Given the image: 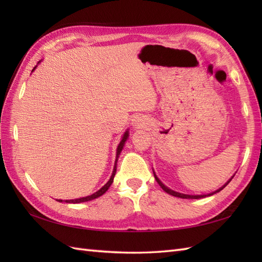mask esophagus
Wrapping results in <instances>:
<instances>
[{
    "mask_svg": "<svg viewBox=\"0 0 262 262\" xmlns=\"http://www.w3.org/2000/svg\"><path fill=\"white\" fill-rule=\"evenodd\" d=\"M136 122H137V121H135V122H134V124H135L134 126H138V124H136Z\"/></svg>",
    "mask_w": 262,
    "mask_h": 262,
    "instance_id": "34e87169",
    "label": "esophagus"
}]
</instances>
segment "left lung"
<instances>
[{
	"label": "left lung",
	"mask_w": 262,
	"mask_h": 262,
	"mask_svg": "<svg viewBox=\"0 0 262 262\" xmlns=\"http://www.w3.org/2000/svg\"><path fill=\"white\" fill-rule=\"evenodd\" d=\"M154 178H155V180L158 181V183L159 185L161 186V188L163 189V190L165 191V192H168L169 194H172V196H174V197H179V198H186V199H199V198H205V197H207V196H211V194H214V193H216V192H220L221 190H223V189L229 185L230 183V181L233 179V177L231 178V179L227 181L225 185L223 186V187H221L220 189H217L216 191H214V192H211V193H208V194H185V193H180V192H177V191H173V190H171V189H169L168 187L166 186H164L162 182H161V180L159 179V178L157 177V174L154 173Z\"/></svg>",
	"instance_id": "1"
}]
</instances>
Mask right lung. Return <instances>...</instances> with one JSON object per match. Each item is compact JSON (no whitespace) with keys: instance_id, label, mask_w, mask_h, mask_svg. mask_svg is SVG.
Wrapping results in <instances>:
<instances>
[{"instance_id":"1","label":"right lung","mask_w":262,"mask_h":262,"mask_svg":"<svg viewBox=\"0 0 262 262\" xmlns=\"http://www.w3.org/2000/svg\"><path fill=\"white\" fill-rule=\"evenodd\" d=\"M36 69V68H35ZM33 69V70H35ZM128 134H129V133H128V130H126V133L124 134V136H122V140L120 141V143H119V145H118V147H117V154H116V161H115V166H114V171H113V174H111V177H110V179H109V181L105 183V185L101 188V189H99V190L97 191V192H94V193H92V194H90V196H86V197H82V198H77V199H71V200H65V203H72V204H79V203H84V202H89V200H93V199H96V198H98V197H100V196H102V194L108 190L109 189V187L111 186V183H113V181H114V178H115V174H116V170H117V161H118V158H119V154H120V152H121V149L124 148V145H125V142L127 141V138H128ZM57 202H59V203H62L63 200L62 199H57Z\"/></svg>"}]
</instances>
